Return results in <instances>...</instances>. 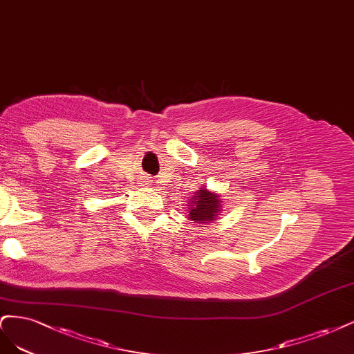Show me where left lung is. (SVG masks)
I'll return each instance as SVG.
<instances>
[{
	"instance_id": "obj_1",
	"label": "left lung",
	"mask_w": 354,
	"mask_h": 354,
	"mask_svg": "<svg viewBox=\"0 0 354 354\" xmlns=\"http://www.w3.org/2000/svg\"><path fill=\"white\" fill-rule=\"evenodd\" d=\"M196 196L197 197L194 198V201H191L189 219L201 223L214 221L221 207L218 196L207 189H200Z\"/></svg>"
}]
</instances>
